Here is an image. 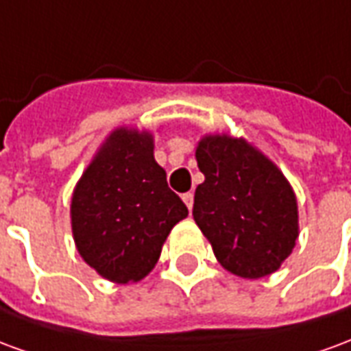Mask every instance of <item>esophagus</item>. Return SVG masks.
<instances>
[{"label": "esophagus", "instance_id": "34e87169", "mask_svg": "<svg viewBox=\"0 0 351 351\" xmlns=\"http://www.w3.org/2000/svg\"><path fill=\"white\" fill-rule=\"evenodd\" d=\"M182 201H184V203H186V206H188V208H190V210H191V206H193V193H191V191H188V193H184Z\"/></svg>", "mask_w": 351, "mask_h": 351}]
</instances>
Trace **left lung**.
<instances>
[{
    "instance_id": "8db88e82",
    "label": "left lung",
    "mask_w": 351,
    "mask_h": 351,
    "mask_svg": "<svg viewBox=\"0 0 351 351\" xmlns=\"http://www.w3.org/2000/svg\"><path fill=\"white\" fill-rule=\"evenodd\" d=\"M205 182L193 220L226 271L263 278L280 269L299 237L297 197L284 173L243 137L213 133L195 150Z\"/></svg>"
}]
</instances>
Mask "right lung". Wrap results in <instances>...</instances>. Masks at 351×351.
<instances>
[{
	"instance_id": "1",
	"label": "right lung",
	"mask_w": 351,
	"mask_h": 351,
	"mask_svg": "<svg viewBox=\"0 0 351 351\" xmlns=\"http://www.w3.org/2000/svg\"><path fill=\"white\" fill-rule=\"evenodd\" d=\"M188 216L154 160V135L116 128L99 146L71 197L80 258L114 284L138 282L160 259L171 229Z\"/></svg>"
}]
</instances>
